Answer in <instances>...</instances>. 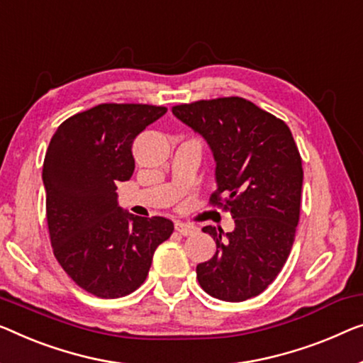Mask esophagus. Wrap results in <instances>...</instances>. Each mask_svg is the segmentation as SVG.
I'll list each match as a JSON object with an SVG mask.
<instances>
[{
	"mask_svg": "<svg viewBox=\"0 0 363 363\" xmlns=\"http://www.w3.org/2000/svg\"><path fill=\"white\" fill-rule=\"evenodd\" d=\"M174 228H176L177 233L182 235V236H191L197 231L196 226L191 225V223H182V221H176Z\"/></svg>",
	"mask_w": 363,
	"mask_h": 363,
	"instance_id": "34e87169",
	"label": "esophagus"
}]
</instances>
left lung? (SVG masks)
<instances>
[{"mask_svg": "<svg viewBox=\"0 0 363 363\" xmlns=\"http://www.w3.org/2000/svg\"><path fill=\"white\" fill-rule=\"evenodd\" d=\"M207 140L216 161L210 203L230 212L235 230L215 226L216 252L197 266L213 298L245 301L262 294L289 259L300 220L301 156L284 121L242 97H218L172 107Z\"/></svg>", "mask_w": 363, "mask_h": 363, "instance_id": "1", "label": "left lung"}]
</instances>
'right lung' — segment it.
<instances>
[{"label":"right lung","instance_id":"1","mask_svg":"<svg viewBox=\"0 0 363 363\" xmlns=\"http://www.w3.org/2000/svg\"><path fill=\"white\" fill-rule=\"evenodd\" d=\"M166 111L99 104L67 118L47 148L42 179L53 254L74 284L99 298L137 290L174 230L164 216L123 212L116 192L133 174V140Z\"/></svg>","mask_w":363,"mask_h":363}]
</instances>
